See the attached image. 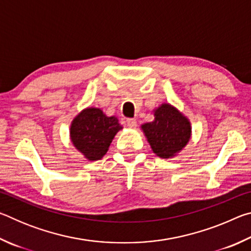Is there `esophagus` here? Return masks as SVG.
Masks as SVG:
<instances>
[{
	"instance_id": "1",
	"label": "esophagus",
	"mask_w": 251,
	"mask_h": 251,
	"mask_svg": "<svg viewBox=\"0 0 251 251\" xmlns=\"http://www.w3.org/2000/svg\"><path fill=\"white\" fill-rule=\"evenodd\" d=\"M126 124L129 128H136V126H137V122H136V120H134V118H128V120H126Z\"/></svg>"
}]
</instances>
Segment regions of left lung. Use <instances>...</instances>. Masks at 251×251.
<instances>
[{
  "instance_id": "8db88e82",
  "label": "left lung",
  "mask_w": 251,
  "mask_h": 251,
  "mask_svg": "<svg viewBox=\"0 0 251 251\" xmlns=\"http://www.w3.org/2000/svg\"><path fill=\"white\" fill-rule=\"evenodd\" d=\"M154 121L141 126L151 151L164 159L176 157L192 138L188 117L169 103L152 109Z\"/></svg>"
}]
</instances>
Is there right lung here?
Segmentation results:
<instances>
[{
	"label": "right lung",
	"instance_id": "add662e5",
	"mask_svg": "<svg viewBox=\"0 0 251 251\" xmlns=\"http://www.w3.org/2000/svg\"><path fill=\"white\" fill-rule=\"evenodd\" d=\"M123 129L116 116H107L100 108L86 107L71 123L73 146L87 160H99L107 152L115 135Z\"/></svg>",
	"mask_w": 251,
	"mask_h": 251
}]
</instances>
